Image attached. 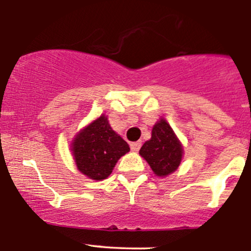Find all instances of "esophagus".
Returning a JSON list of instances; mask_svg holds the SVG:
<instances>
[{"instance_id": "obj_1", "label": "esophagus", "mask_w": 251, "mask_h": 251, "mask_svg": "<svg viewBox=\"0 0 251 251\" xmlns=\"http://www.w3.org/2000/svg\"><path fill=\"white\" fill-rule=\"evenodd\" d=\"M129 146H131V150H132V151L137 152V151H139L140 146H142V142H135V143H131V144H129Z\"/></svg>"}]
</instances>
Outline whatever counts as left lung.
I'll return each mask as SVG.
<instances>
[{"label":"left lung","mask_w":251,"mask_h":251,"mask_svg":"<svg viewBox=\"0 0 251 251\" xmlns=\"http://www.w3.org/2000/svg\"><path fill=\"white\" fill-rule=\"evenodd\" d=\"M139 154L155 176L166 177L179 168L184 149L170 124L160 117L152 127L151 139L144 143Z\"/></svg>","instance_id":"8db88e82"}]
</instances>
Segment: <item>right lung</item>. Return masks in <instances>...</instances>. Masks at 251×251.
<instances>
[{
	"label": "right lung",
	"instance_id": "add662e5",
	"mask_svg": "<svg viewBox=\"0 0 251 251\" xmlns=\"http://www.w3.org/2000/svg\"><path fill=\"white\" fill-rule=\"evenodd\" d=\"M128 151V144L112 129L105 114L80 129L71 143L77 170L98 181L106 179L118 160Z\"/></svg>",
	"mask_w": 251,
	"mask_h": 251
}]
</instances>
